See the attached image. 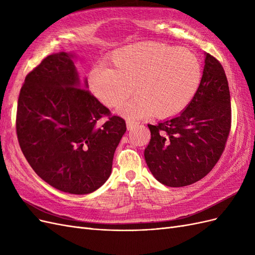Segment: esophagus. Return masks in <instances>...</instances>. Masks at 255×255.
<instances>
[{
    "mask_svg": "<svg viewBox=\"0 0 255 255\" xmlns=\"http://www.w3.org/2000/svg\"><path fill=\"white\" fill-rule=\"evenodd\" d=\"M136 126H137V123L134 122V121H132V120H128V121H127V128H128V130L133 129Z\"/></svg>",
    "mask_w": 255,
    "mask_h": 255,
    "instance_id": "obj_1",
    "label": "esophagus"
}]
</instances>
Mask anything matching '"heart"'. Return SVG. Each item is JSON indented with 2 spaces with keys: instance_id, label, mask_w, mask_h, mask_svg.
<instances>
[{
  "instance_id": "1",
  "label": "heart",
  "mask_w": 255,
  "mask_h": 255,
  "mask_svg": "<svg viewBox=\"0 0 255 255\" xmlns=\"http://www.w3.org/2000/svg\"><path fill=\"white\" fill-rule=\"evenodd\" d=\"M109 67L92 68L88 87L102 104L128 118H170L185 110L201 81V64L186 48L146 41L126 45L107 57Z\"/></svg>"
}]
</instances>
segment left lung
<instances>
[{
	"mask_svg": "<svg viewBox=\"0 0 255 255\" xmlns=\"http://www.w3.org/2000/svg\"><path fill=\"white\" fill-rule=\"evenodd\" d=\"M148 127L151 139L144 159L159 183L187 186L210 172L231 128L230 89L219 61L205 53L202 79L189 104L176 117Z\"/></svg>",
	"mask_w": 255,
	"mask_h": 255,
	"instance_id": "1",
	"label": "left lung"
}]
</instances>
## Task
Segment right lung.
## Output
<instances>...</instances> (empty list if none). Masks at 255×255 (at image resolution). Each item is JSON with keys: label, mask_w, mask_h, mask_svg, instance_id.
I'll return each mask as SVG.
<instances>
[{"label": "right lung", "mask_w": 255, "mask_h": 255, "mask_svg": "<svg viewBox=\"0 0 255 255\" xmlns=\"http://www.w3.org/2000/svg\"><path fill=\"white\" fill-rule=\"evenodd\" d=\"M75 57V53L52 54L26 75L16 128L23 154L44 182L86 195L110 177L127 126L90 94Z\"/></svg>", "instance_id": "obj_1"}]
</instances>
